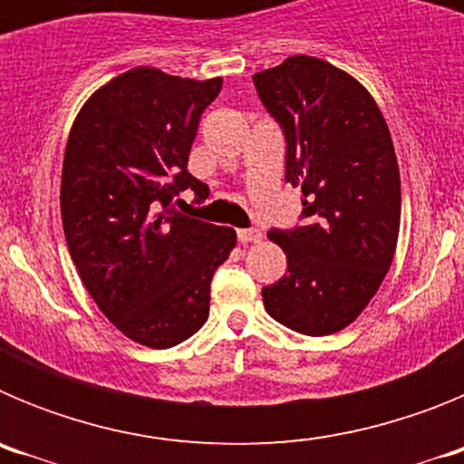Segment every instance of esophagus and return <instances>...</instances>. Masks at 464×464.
I'll use <instances>...</instances> for the list:
<instances>
[{
	"label": "esophagus",
	"mask_w": 464,
	"mask_h": 464,
	"mask_svg": "<svg viewBox=\"0 0 464 464\" xmlns=\"http://www.w3.org/2000/svg\"><path fill=\"white\" fill-rule=\"evenodd\" d=\"M237 237H239L241 244H257V241H262V232L256 227L237 229Z\"/></svg>",
	"instance_id": "34e87169"
}]
</instances>
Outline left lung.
<instances>
[{"label":"left lung","mask_w":464,"mask_h":464,"mask_svg":"<svg viewBox=\"0 0 464 464\" xmlns=\"http://www.w3.org/2000/svg\"><path fill=\"white\" fill-rule=\"evenodd\" d=\"M285 134V181L302 188L295 229H269L288 274L262 288L274 321L299 334L343 330L370 304L400 235V167L374 97L334 64L293 55L253 76Z\"/></svg>","instance_id":"obj_1"}]
</instances>
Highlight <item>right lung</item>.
Returning <instances> with one entry per match:
<instances>
[{"instance_id": "add662e5", "label": "right lung", "mask_w": 464, "mask_h": 464, "mask_svg": "<svg viewBox=\"0 0 464 464\" xmlns=\"http://www.w3.org/2000/svg\"><path fill=\"white\" fill-rule=\"evenodd\" d=\"M223 79L134 67L90 94L67 139L60 211L85 290L127 339L171 348L208 318L213 272L237 246L232 227L171 208L208 188L188 171L204 109Z\"/></svg>"}]
</instances>
